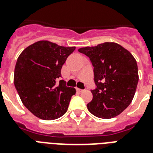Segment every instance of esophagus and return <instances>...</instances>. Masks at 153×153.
I'll use <instances>...</instances> for the list:
<instances>
[{"mask_svg":"<svg viewBox=\"0 0 153 153\" xmlns=\"http://www.w3.org/2000/svg\"><path fill=\"white\" fill-rule=\"evenodd\" d=\"M76 91H77V92H80V93H82V92H83L84 90H83V89H78V88H76Z\"/></svg>","mask_w":153,"mask_h":153,"instance_id":"obj_1","label":"esophagus"}]
</instances>
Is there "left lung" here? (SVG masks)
<instances>
[{
    "instance_id": "left-lung-1",
    "label": "left lung",
    "mask_w": 153,
    "mask_h": 153,
    "mask_svg": "<svg viewBox=\"0 0 153 153\" xmlns=\"http://www.w3.org/2000/svg\"><path fill=\"white\" fill-rule=\"evenodd\" d=\"M94 66L96 89L87 104L89 112L102 119H111L124 111L135 94L139 75L136 60L116 42L80 48Z\"/></svg>"
}]
</instances>
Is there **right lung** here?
<instances>
[{
	"label": "right lung",
	"instance_id": "obj_1",
	"mask_svg": "<svg viewBox=\"0 0 153 153\" xmlns=\"http://www.w3.org/2000/svg\"><path fill=\"white\" fill-rule=\"evenodd\" d=\"M75 47H62L47 40L30 45L18 56L13 82L23 105L44 120L59 119L66 113L75 88L66 86L61 68Z\"/></svg>",
	"mask_w": 153,
	"mask_h": 153
}]
</instances>
